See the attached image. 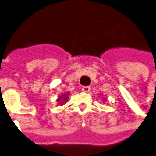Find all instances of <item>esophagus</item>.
<instances>
[{"instance_id": "1", "label": "esophagus", "mask_w": 156, "mask_h": 156, "mask_svg": "<svg viewBox=\"0 0 156 156\" xmlns=\"http://www.w3.org/2000/svg\"><path fill=\"white\" fill-rule=\"evenodd\" d=\"M90 87L89 86H84V87H83L82 88V90L83 91V92H86V93H88V92H89L90 91Z\"/></svg>"}]
</instances>
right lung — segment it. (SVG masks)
Returning <instances> with one entry per match:
<instances>
[{
	"label": "right lung",
	"instance_id": "obj_1",
	"mask_svg": "<svg viewBox=\"0 0 156 156\" xmlns=\"http://www.w3.org/2000/svg\"><path fill=\"white\" fill-rule=\"evenodd\" d=\"M61 98H62L63 101H66V100H67V95H66V94H64V95H62V97H60V98H59V99H58V100H57V101H60V100H61Z\"/></svg>",
	"mask_w": 156,
	"mask_h": 156
}]
</instances>
